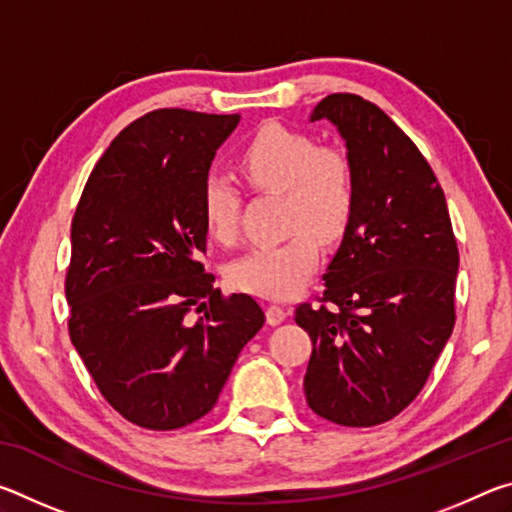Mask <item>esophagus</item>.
Segmentation results:
<instances>
[{
  "label": "esophagus",
  "mask_w": 512,
  "mask_h": 512,
  "mask_svg": "<svg viewBox=\"0 0 512 512\" xmlns=\"http://www.w3.org/2000/svg\"><path fill=\"white\" fill-rule=\"evenodd\" d=\"M284 318H287V311H284V307H280V305H271V307H266V320H268V325H280V323H284Z\"/></svg>",
  "instance_id": "1"
}]
</instances>
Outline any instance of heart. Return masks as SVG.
<instances>
[{
  "label": "heart",
  "mask_w": 512,
  "mask_h": 512,
  "mask_svg": "<svg viewBox=\"0 0 512 512\" xmlns=\"http://www.w3.org/2000/svg\"><path fill=\"white\" fill-rule=\"evenodd\" d=\"M255 189L284 194L287 239L250 248L230 266V282L259 298H289L318 266V242L332 244L348 230L357 203V176L348 155L323 149L311 135L282 124H264L239 155ZM239 189L223 173L203 180L201 205L207 232L221 244L237 237Z\"/></svg>",
  "instance_id": "1"
}]
</instances>
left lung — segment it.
I'll return each mask as SVG.
<instances>
[{
	"instance_id": "8db88e82",
	"label": "left lung",
	"mask_w": 512,
	"mask_h": 512,
	"mask_svg": "<svg viewBox=\"0 0 512 512\" xmlns=\"http://www.w3.org/2000/svg\"><path fill=\"white\" fill-rule=\"evenodd\" d=\"M327 119L348 149L357 203L323 275V302L296 309L314 343L309 409L343 427L395 418L422 391L454 329L458 248L443 187L395 121L357 94H329Z\"/></svg>"
}]
</instances>
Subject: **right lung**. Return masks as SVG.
Instances as JSON below:
<instances>
[{"instance_id":"1","label":"right lung","mask_w":512,"mask_h":512,"mask_svg":"<svg viewBox=\"0 0 512 512\" xmlns=\"http://www.w3.org/2000/svg\"><path fill=\"white\" fill-rule=\"evenodd\" d=\"M239 121L149 112L101 155L76 207L69 339L101 395L137 427L171 431L210 413L266 320L246 293L221 298L198 262L203 180ZM192 306L204 311L198 321L188 318Z\"/></svg>"}]
</instances>
